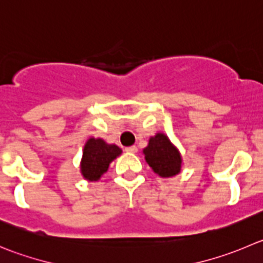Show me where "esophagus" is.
Instances as JSON below:
<instances>
[{
	"label": "esophagus",
	"mask_w": 263,
	"mask_h": 263,
	"mask_svg": "<svg viewBox=\"0 0 263 263\" xmlns=\"http://www.w3.org/2000/svg\"><path fill=\"white\" fill-rule=\"evenodd\" d=\"M125 151L130 152V154H137V152H138V148H137V146H130V147H126Z\"/></svg>",
	"instance_id": "1"
}]
</instances>
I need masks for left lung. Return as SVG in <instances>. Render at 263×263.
I'll return each mask as SVG.
<instances>
[{
    "label": "left lung",
    "mask_w": 263,
    "mask_h": 263,
    "mask_svg": "<svg viewBox=\"0 0 263 263\" xmlns=\"http://www.w3.org/2000/svg\"><path fill=\"white\" fill-rule=\"evenodd\" d=\"M144 160L152 171L161 178H171L182 171V155L164 133L151 137L146 148H143Z\"/></svg>",
    "instance_id": "8db88e82"
}]
</instances>
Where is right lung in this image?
I'll return each mask as SVG.
<instances>
[{"label": "right lung", "instance_id": "1", "mask_svg": "<svg viewBox=\"0 0 263 263\" xmlns=\"http://www.w3.org/2000/svg\"><path fill=\"white\" fill-rule=\"evenodd\" d=\"M122 149L116 144L107 143L102 138L90 137L82 149L80 172L86 181L96 182L108 171L109 164L120 156Z\"/></svg>", "mask_w": 263, "mask_h": 263}]
</instances>
